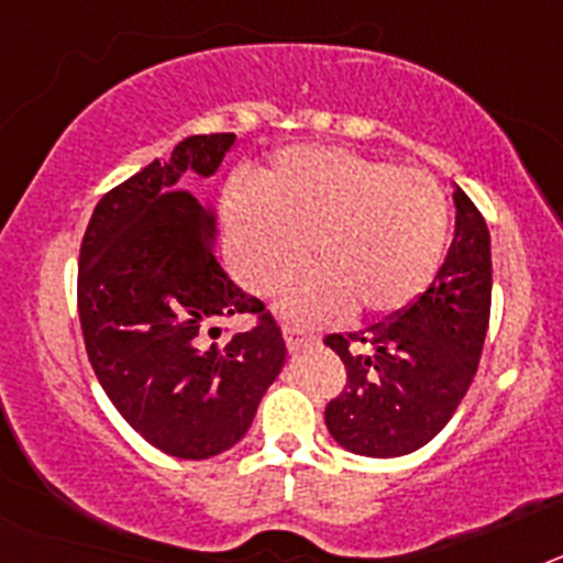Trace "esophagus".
<instances>
[{"mask_svg": "<svg viewBox=\"0 0 563 563\" xmlns=\"http://www.w3.org/2000/svg\"><path fill=\"white\" fill-rule=\"evenodd\" d=\"M282 332H285V343H287V350H290V352L301 350L305 343L312 341L310 332L298 330V327H285V330H282Z\"/></svg>", "mask_w": 563, "mask_h": 563, "instance_id": "esophagus-1", "label": "esophagus"}]
</instances>
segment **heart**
I'll return each instance as SVG.
<instances>
[{"mask_svg": "<svg viewBox=\"0 0 563 563\" xmlns=\"http://www.w3.org/2000/svg\"><path fill=\"white\" fill-rule=\"evenodd\" d=\"M258 194L228 200L233 271L256 296H276L310 251L318 271L282 301L305 324L355 307L375 318L406 310L431 285L449 242V200L434 177L350 148H287Z\"/></svg>", "mask_w": 563, "mask_h": 563, "instance_id": "obj_1", "label": "heart"}]
</instances>
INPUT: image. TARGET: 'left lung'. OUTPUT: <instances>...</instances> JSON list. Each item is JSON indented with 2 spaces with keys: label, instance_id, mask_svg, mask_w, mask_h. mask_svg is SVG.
<instances>
[{
  "label": "left lung",
  "instance_id": "1",
  "mask_svg": "<svg viewBox=\"0 0 563 563\" xmlns=\"http://www.w3.org/2000/svg\"><path fill=\"white\" fill-rule=\"evenodd\" d=\"M454 208L451 247L420 298L369 330L324 338L346 366V386L324 420L352 454L391 460L422 449L474 380L490 318V233L456 183Z\"/></svg>",
  "mask_w": 563,
  "mask_h": 563
}]
</instances>
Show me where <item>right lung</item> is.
Wrapping results in <instances>:
<instances>
[{
  "label": "right lung",
  "mask_w": 563,
  "mask_h": 563,
  "mask_svg": "<svg viewBox=\"0 0 563 563\" xmlns=\"http://www.w3.org/2000/svg\"><path fill=\"white\" fill-rule=\"evenodd\" d=\"M236 134H191L92 211L78 258V316L87 355L123 420L177 460H208L251 429L287 346L258 298L217 262V211L183 191L213 177ZM256 314L228 344L219 321Z\"/></svg>",
  "instance_id": "obj_1"
}]
</instances>
